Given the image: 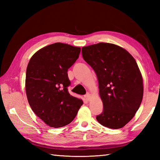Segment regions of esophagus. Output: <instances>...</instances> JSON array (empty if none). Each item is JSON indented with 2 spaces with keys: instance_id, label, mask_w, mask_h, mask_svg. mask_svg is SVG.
<instances>
[{
  "instance_id": "obj_1",
  "label": "esophagus",
  "mask_w": 160,
  "mask_h": 160,
  "mask_svg": "<svg viewBox=\"0 0 160 160\" xmlns=\"http://www.w3.org/2000/svg\"><path fill=\"white\" fill-rule=\"evenodd\" d=\"M84 98L87 101H89L91 98V94L90 93H87L85 96H84Z\"/></svg>"
}]
</instances>
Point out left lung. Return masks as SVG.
<instances>
[{"label":"left lung","mask_w":160,"mask_h":160,"mask_svg":"<svg viewBox=\"0 0 160 160\" xmlns=\"http://www.w3.org/2000/svg\"><path fill=\"white\" fill-rule=\"evenodd\" d=\"M84 60L99 83L103 111L98 122L112 129L124 127L135 116L143 98V78L136 61L122 47L107 42L83 47Z\"/></svg>","instance_id":"1"}]
</instances>
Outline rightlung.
<instances>
[{
    "mask_svg": "<svg viewBox=\"0 0 160 160\" xmlns=\"http://www.w3.org/2000/svg\"><path fill=\"white\" fill-rule=\"evenodd\" d=\"M80 47L56 42L36 52L27 67L25 90L32 111L51 127L71 123L82 100L68 92L67 71L79 57Z\"/></svg>",
    "mask_w": 160,
    "mask_h": 160,
    "instance_id": "obj_1",
    "label": "right lung"
}]
</instances>
